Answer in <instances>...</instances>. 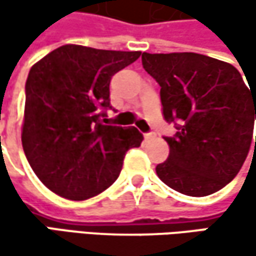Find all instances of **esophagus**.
<instances>
[{"label":"esophagus","instance_id":"obj_1","mask_svg":"<svg viewBox=\"0 0 256 256\" xmlns=\"http://www.w3.org/2000/svg\"><path fill=\"white\" fill-rule=\"evenodd\" d=\"M144 138H145V140H152V139H156V133H146V134H144Z\"/></svg>","mask_w":256,"mask_h":256}]
</instances>
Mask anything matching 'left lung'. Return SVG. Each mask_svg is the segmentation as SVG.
Instances as JSON below:
<instances>
[{"mask_svg": "<svg viewBox=\"0 0 256 256\" xmlns=\"http://www.w3.org/2000/svg\"><path fill=\"white\" fill-rule=\"evenodd\" d=\"M142 65L162 87L164 118L179 123L176 136L164 138L170 151L157 176L185 196L216 192L250 150L256 88L232 65L198 53H144Z\"/></svg>", "mask_w": 256, "mask_h": 256, "instance_id": "obj_1", "label": "left lung"}]
</instances>
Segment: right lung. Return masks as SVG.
I'll use <instances>...</instances> for the list:
<instances>
[{"instance_id": "1", "label": "right lung", "mask_w": 256, "mask_h": 256, "mask_svg": "<svg viewBox=\"0 0 256 256\" xmlns=\"http://www.w3.org/2000/svg\"><path fill=\"white\" fill-rule=\"evenodd\" d=\"M139 56L65 44L30 68L22 145L32 170L54 194L70 200L100 194L118 178L126 152L140 145L136 128L102 124L111 78Z\"/></svg>"}]
</instances>
